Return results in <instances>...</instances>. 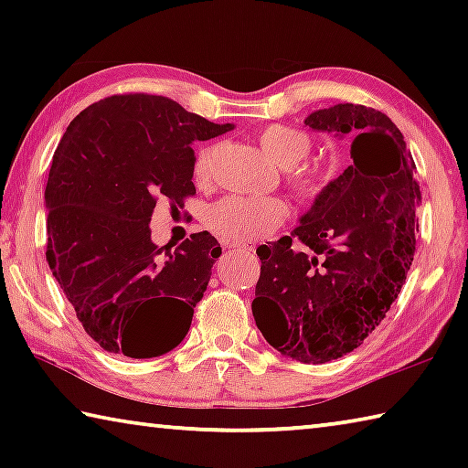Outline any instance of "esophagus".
I'll return each instance as SVG.
<instances>
[{"instance_id": "esophagus-1", "label": "esophagus", "mask_w": 468, "mask_h": 468, "mask_svg": "<svg viewBox=\"0 0 468 468\" xmlns=\"http://www.w3.org/2000/svg\"><path fill=\"white\" fill-rule=\"evenodd\" d=\"M237 251H253V248H251V245H239V248H235Z\"/></svg>"}]
</instances>
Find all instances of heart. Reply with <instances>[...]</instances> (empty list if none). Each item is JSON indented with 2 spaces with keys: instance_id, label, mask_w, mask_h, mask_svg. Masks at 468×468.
<instances>
[{
  "instance_id": "heart-1",
  "label": "heart",
  "mask_w": 468,
  "mask_h": 468,
  "mask_svg": "<svg viewBox=\"0 0 468 468\" xmlns=\"http://www.w3.org/2000/svg\"><path fill=\"white\" fill-rule=\"evenodd\" d=\"M258 144L264 153L287 169V184L301 200H315L326 192L332 169L326 165H297L310 154L312 138L303 130L272 123L258 132ZM212 167V148L202 146L194 158L196 181H206ZM287 217V206L276 197L227 196L206 210V225L225 241H253L272 233Z\"/></svg>"
}]
</instances>
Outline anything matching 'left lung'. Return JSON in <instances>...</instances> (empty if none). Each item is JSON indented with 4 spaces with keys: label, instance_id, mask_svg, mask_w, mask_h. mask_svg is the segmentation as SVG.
Wrapping results in <instances>:
<instances>
[{
    "label": "left lung",
    "instance_id": "1",
    "mask_svg": "<svg viewBox=\"0 0 468 468\" xmlns=\"http://www.w3.org/2000/svg\"><path fill=\"white\" fill-rule=\"evenodd\" d=\"M305 125L351 140L353 163L299 227L256 250L262 266L251 312L284 357L328 363L357 348L399 297L421 192L405 138L382 111L340 102L314 111Z\"/></svg>",
    "mask_w": 468,
    "mask_h": 468
}]
</instances>
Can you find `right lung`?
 <instances>
[{
	"instance_id": "add662e5",
	"label": "right lung",
	"mask_w": 468,
	"mask_h": 468,
	"mask_svg": "<svg viewBox=\"0 0 468 468\" xmlns=\"http://www.w3.org/2000/svg\"><path fill=\"white\" fill-rule=\"evenodd\" d=\"M229 130L146 92L92 102L68 125L45 187L47 262L105 351L148 359L186 338L220 245L202 231L158 248L148 223L158 200L177 210L196 194L192 142Z\"/></svg>"
}]
</instances>
